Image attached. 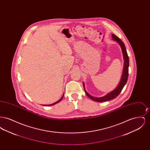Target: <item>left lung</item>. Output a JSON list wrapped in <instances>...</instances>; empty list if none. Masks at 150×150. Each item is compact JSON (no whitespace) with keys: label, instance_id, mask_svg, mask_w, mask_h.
I'll use <instances>...</instances> for the list:
<instances>
[{"label":"left lung","instance_id":"1","mask_svg":"<svg viewBox=\"0 0 150 150\" xmlns=\"http://www.w3.org/2000/svg\"><path fill=\"white\" fill-rule=\"evenodd\" d=\"M111 35H112V38L113 40L116 41L117 43L120 45V46L121 47V50H122V54H123L124 60V67H123L122 74V76H121V80L120 81L119 84H118V86H117V87L115 89L114 91H112L111 92L108 93L107 94H106L105 96H103V97L97 98V97H93L91 95H90L89 93H88V92L86 91L84 84V83H83V86H84V91H85V92H86V96L89 98H90L91 100H93L94 101H96V102H106V101H108V100H113V99L115 98L117 96H119V94L121 92L122 89L124 88V86L126 84V83L127 82V80H128V68L129 65V57L128 56V54H127V52L126 50V48L125 47L124 44L121 41L120 39L117 38L114 34H112Z\"/></svg>","mask_w":150,"mask_h":150}]
</instances>
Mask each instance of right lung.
<instances>
[{
  "label": "right lung",
  "instance_id": "obj_1",
  "mask_svg": "<svg viewBox=\"0 0 150 150\" xmlns=\"http://www.w3.org/2000/svg\"><path fill=\"white\" fill-rule=\"evenodd\" d=\"M64 94H63V96L61 97V98L59 100H58V101H57V102H54V103H52V104H50V105H43V106H52V105H55V104H56V103H58V102H59L63 98V97H64Z\"/></svg>",
  "mask_w": 150,
  "mask_h": 150
}]
</instances>
